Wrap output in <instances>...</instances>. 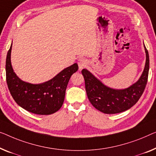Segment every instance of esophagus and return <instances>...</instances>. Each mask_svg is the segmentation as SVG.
Returning <instances> with one entry per match:
<instances>
[{"label":"esophagus","instance_id":"obj_1","mask_svg":"<svg viewBox=\"0 0 156 156\" xmlns=\"http://www.w3.org/2000/svg\"><path fill=\"white\" fill-rule=\"evenodd\" d=\"M87 60L84 58H80V59H78V67H79V69L81 70V69H83L84 67L86 66V65H87Z\"/></svg>","mask_w":156,"mask_h":156}]
</instances>
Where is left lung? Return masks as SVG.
<instances>
[{"label":"left lung","mask_w":156,"mask_h":156,"mask_svg":"<svg viewBox=\"0 0 156 156\" xmlns=\"http://www.w3.org/2000/svg\"><path fill=\"white\" fill-rule=\"evenodd\" d=\"M144 46L146 63L143 73L136 83L125 89L109 87L87 69H83L87 97L95 108L106 114H114L128 110L138 101L144 91L149 71V56L144 44Z\"/></svg>","instance_id":"left-lung-1"}]
</instances>
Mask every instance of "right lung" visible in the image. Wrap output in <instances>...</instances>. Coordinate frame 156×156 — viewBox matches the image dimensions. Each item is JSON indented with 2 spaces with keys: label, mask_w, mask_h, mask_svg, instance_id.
Segmentation results:
<instances>
[{
  "label": "right lung",
  "mask_w": 156,
  "mask_h": 156,
  "mask_svg": "<svg viewBox=\"0 0 156 156\" xmlns=\"http://www.w3.org/2000/svg\"><path fill=\"white\" fill-rule=\"evenodd\" d=\"M12 45L6 58V80L10 92L19 106L32 113L50 115L59 111L64 103L71 76L78 69L75 63L59 72L50 80L32 84L16 75L11 64Z\"/></svg>",
  "instance_id": "1"
}]
</instances>
